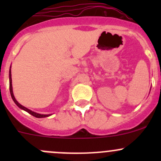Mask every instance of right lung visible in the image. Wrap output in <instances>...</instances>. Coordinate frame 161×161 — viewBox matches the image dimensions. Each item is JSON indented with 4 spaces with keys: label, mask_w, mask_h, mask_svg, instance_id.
I'll list each match as a JSON object with an SVG mask.
<instances>
[{
    "label": "right lung",
    "mask_w": 161,
    "mask_h": 161,
    "mask_svg": "<svg viewBox=\"0 0 161 161\" xmlns=\"http://www.w3.org/2000/svg\"><path fill=\"white\" fill-rule=\"evenodd\" d=\"M9 89H10V92H11V98H12V100H14V103H15V104L17 105V106L19 107V108H20L21 109H22V110H24V111L28 112L29 114H32V116L36 117V118H46V117L50 116V114H37V113H36V112H33V111H30V110H29L28 108H25V107H24V106L21 105L20 103H19V102H18L17 100H15V98H14V94H13V91H12V84H11V69H10V71H9Z\"/></svg>",
    "instance_id": "obj_1"
}]
</instances>
